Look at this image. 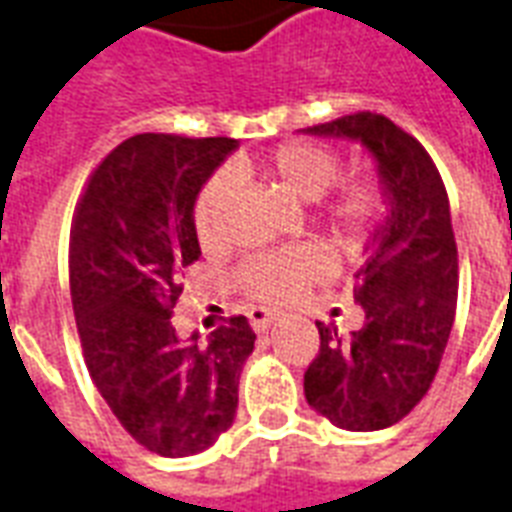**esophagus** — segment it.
<instances>
[{
  "label": "esophagus",
  "instance_id": "obj_1",
  "mask_svg": "<svg viewBox=\"0 0 512 512\" xmlns=\"http://www.w3.org/2000/svg\"><path fill=\"white\" fill-rule=\"evenodd\" d=\"M246 314H249V325H252L257 333H266L268 328H271V323L276 320L274 312H268V309H260V306H257V309H249Z\"/></svg>",
  "mask_w": 512,
  "mask_h": 512
}]
</instances>
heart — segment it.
<instances>
[{
	"label": "heart",
	"instance_id": "1",
	"mask_svg": "<svg viewBox=\"0 0 512 512\" xmlns=\"http://www.w3.org/2000/svg\"><path fill=\"white\" fill-rule=\"evenodd\" d=\"M249 168L276 181L298 200H320L336 184V189L317 211V222L344 249H358L366 244L385 217V192L380 181L366 173H355L339 181L342 157L323 143L314 140L282 143ZM230 192H233V176L227 170L214 173L198 192L192 222L203 244H211L217 238L222 208ZM320 274H323L320 249L285 246V249H268L246 257L236 271V285L249 301L276 306L293 301Z\"/></svg>",
	"mask_w": 512,
	"mask_h": 512
}]
</instances>
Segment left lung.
Here are the masks:
<instances>
[{"label":"left lung","instance_id":"8db88e82","mask_svg":"<svg viewBox=\"0 0 512 512\" xmlns=\"http://www.w3.org/2000/svg\"><path fill=\"white\" fill-rule=\"evenodd\" d=\"M306 132L361 140L391 200V217L355 271L363 325L342 336L317 323L320 352L304 374L306 401L339 429H388L429 393L456 320L448 192L429 151L380 113H350Z\"/></svg>","mask_w":512,"mask_h":512}]
</instances>
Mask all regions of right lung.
<instances>
[{
	"mask_svg": "<svg viewBox=\"0 0 512 512\" xmlns=\"http://www.w3.org/2000/svg\"><path fill=\"white\" fill-rule=\"evenodd\" d=\"M233 138L132 135L94 168L70 227V295L83 361L124 431L151 453L192 456L233 426L255 331L230 317L208 344L170 323L200 257L195 198Z\"/></svg>",
	"mask_w": 512,
	"mask_h": 512,
	"instance_id": "right-lung-1",
	"label": "right lung"
}]
</instances>
